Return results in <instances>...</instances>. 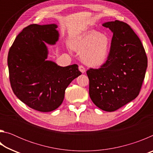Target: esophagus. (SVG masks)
Instances as JSON below:
<instances>
[{
  "instance_id": "esophagus-1",
  "label": "esophagus",
  "mask_w": 153,
  "mask_h": 153,
  "mask_svg": "<svg viewBox=\"0 0 153 153\" xmlns=\"http://www.w3.org/2000/svg\"><path fill=\"white\" fill-rule=\"evenodd\" d=\"M79 70L82 72V74H84L86 72V69H85L84 67H83L82 65H79Z\"/></svg>"
}]
</instances>
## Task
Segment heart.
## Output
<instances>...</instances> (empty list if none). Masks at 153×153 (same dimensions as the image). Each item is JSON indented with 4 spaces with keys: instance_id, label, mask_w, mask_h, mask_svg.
Masks as SVG:
<instances>
[{
    "instance_id": "obj_1",
    "label": "heart",
    "mask_w": 153,
    "mask_h": 153,
    "mask_svg": "<svg viewBox=\"0 0 153 153\" xmlns=\"http://www.w3.org/2000/svg\"><path fill=\"white\" fill-rule=\"evenodd\" d=\"M71 48L81 54L82 61L90 67L98 68L107 62L109 55L110 38L97 31H90L71 42Z\"/></svg>"
}]
</instances>
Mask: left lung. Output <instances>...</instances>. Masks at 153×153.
<instances>
[{"instance_id":"obj_1","label":"left lung","mask_w":153,"mask_h":153,"mask_svg":"<svg viewBox=\"0 0 153 153\" xmlns=\"http://www.w3.org/2000/svg\"><path fill=\"white\" fill-rule=\"evenodd\" d=\"M113 33L109 55L100 69L87 71L89 94L100 109L117 110L138 97L148 65L140 40L126 23L102 24Z\"/></svg>"}]
</instances>
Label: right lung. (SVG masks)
I'll list each match as a JSON object with an SVG mask.
<instances>
[{"label":"right lung","instance_id":"right-lung-1","mask_svg":"<svg viewBox=\"0 0 153 153\" xmlns=\"http://www.w3.org/2000/svg\"><path fill=\"white\" fill-rule=\"evenodd\" d=\"M57 25L32 24L15 38L7 59L9 79L15 96L28 107L50 112L63 101L69 84L82 74L77 65L61 67L47 60L46 44L55 45L59 38Z\"/></svg>","mask_w":153,"mask_h":153}]
</instances>
